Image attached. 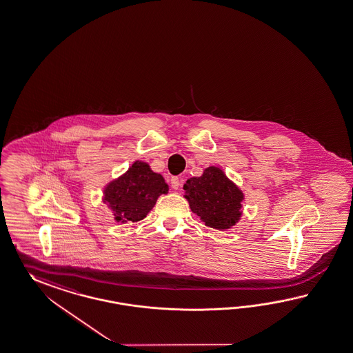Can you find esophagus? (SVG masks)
I'll return each instance as SVG.
<instances>
[{
	"label": "esophagus",
	"mask_w": 353,
	"mask_h": 353,
	"mask_svg": "<svg viewBox=\"0 0 353 353\" xmlns=\"http://www.w3.org/2000/svg\"><path fill=\"white\" fill-rule=\"evenodd\" d=\"M181 185H182V179H180V177H172L171 179L172 189L179 190L181 188Z\"/></svg>",
	"instance_id": "34e87169"
}]
</instances>
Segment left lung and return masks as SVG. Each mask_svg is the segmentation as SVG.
Here are the masks:
<instances>
[{"mask_svg":"<svg viewBox=\"0 0 353 353\" xmlns=\"http://www.w3.org/2000/svg\"><path fill=\"white\" fill-rule=\"evenodd\" d=\"M192 213L210 228L228 230L240 221L243 192L218 167H208L200 177L183 185Z\"/></svg>","mask_w":353,"mask_h":353,"instance_id":"obj_1","label":"left lung"}]
</instances>
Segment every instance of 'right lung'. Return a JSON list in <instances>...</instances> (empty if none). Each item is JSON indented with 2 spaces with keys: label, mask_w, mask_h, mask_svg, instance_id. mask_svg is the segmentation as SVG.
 Masks as SVG:
<instances>
[{
  "label": "right lung",
  "mask_w": 353,
  "mask_h": 353,
  "mask_svg": "<svg viewBox=\"0 0 353 353\" xmlns=\"http://www.w3.org/2000/svg\"><path fill=\"white\" fill-rule=\"evenodd\" d=\"M168 192L163 176L150 170L149 164L137 161L103 191V201L113 212L114 221L139 222L153 209L157 199Z\"/></svg>",
  "instance_id": "right-lung-1"
}]
</instances>
